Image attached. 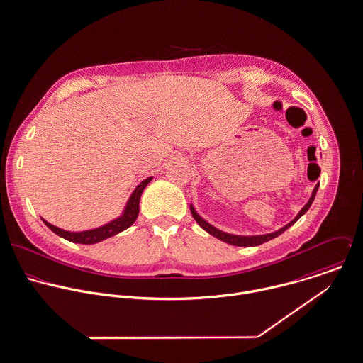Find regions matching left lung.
I'll list each match as a JSON object with an SVG mask.
<instances>
[{"mask_svg": "<svg viewBox=\"0 0 363 363\" xmlns=\"http://www.w3.org/2000/svg\"><path fill=\"white\" fill-rule=\"evenodd\" d=\"M318 186H320V184H317V185L314 186V189H313V192H311L310 199H308V201H307V203L300 209V212L296 215V218H293L291 221H289L286 225L281 227L279 230L272 231V233H267V234H257V235H240V234H231V233L223 231V230H220L218 227H215L213 224H211L209 221H206L205 218H202V216L195 211V208H194V205H192V203L189 205V208H191V213H192L194 218L196 220V223H198V224H199L205 231H208L209 234H212L213 237H216V238L221 240V241H224V242H227V244L237 245V247H255V245H261V244H264V242H267V241H269V240H272V238H275V237L281 235L285 230H288L290 225H293L298 218H301V216H303V215L310 209V206H311V203H313V201H314V198H315V194H317V191H318Z\"/></svg>", "mask_w": 363, "mask_h": 363, "instance_id": "1", "label": "left lung"}]
</instances>
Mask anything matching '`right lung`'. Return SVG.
I'll list each match as a JSON object with an SVG mask.
<instances>
[{"label": "right lung", "instance_id": "right-lung-1", "mask_svg": "<svg viewBox=\"0 0 363 363\" xmlns=\"http://www.w3.org/2000/svg\"><path fill=\"white\" fill-rule=\"evenodd\" d=\"M152 177H148L143 179L132 192V195L129 196L122 213L118 218L99 225L95 228H88V230H82V231H69L65 228H60L57 225H53L52 223H49L48 220L42 218L43 223L59 237H63L67 241L77 242V244H96L99 241H104L106 238H111L119 233H122L123 230L129 228L139 216V203H140V196L145 191V186L151 182Z\"/></svg>", "mask_w": 363, "mask_h": 363}]
</instances>
